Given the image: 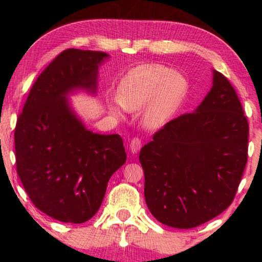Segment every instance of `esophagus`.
<instances>
[{
  "mask_svg": "<svg viewBox=\"0 0 262 262\" xmlns=\"http://www.w3.org/2000/svg\"><path fill=\"white\" fill-rule=\"evenodd\" d=\"M142 147V143H141V140L139 137H134L130 141V144H129V150L132 151V154H137L140 151V149Z\"/></svg>",
  "mask_w": 262,
  "mask_h": 262,
  "instance_id": "34e87169",
  "label": "esophagus"
}]
</instances>
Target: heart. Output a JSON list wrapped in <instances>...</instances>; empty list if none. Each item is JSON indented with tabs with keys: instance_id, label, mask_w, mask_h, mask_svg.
Wrapping results in <instances>:
<instances>
[{
	"instance_id": "heart-1",
	"label": "heart",
	"mask_w": 262,
	"mask_h": 262,
	"mask_svg": "<svg viewBox=\"0 0 262 262\" xmlns=\"http://www.w3.org/2000/svg\"><path fill=\"white\" fill-rule=\"evenodd\" d=\"M188 91V82L183 74L165 66L150 63L132 69L120 83L117 99L123 110L137 111L144 106L141 120L144 127L157 129L176 114ZM111 112L121 117L117 106Z\"/></svg>"
}]
</instances>
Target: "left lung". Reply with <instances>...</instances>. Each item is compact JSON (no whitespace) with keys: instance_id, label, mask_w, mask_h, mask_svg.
Instances as JSON below:
<instances>
[{"instance_id":"1","label":"left lung","mask_w":262,"mask_h":262,"mask_svg":"<svg viewBox=\"0 0 262 262\" xmlns=\"http://www.w3.org/2000/svg\"><path fill=\"white\" fill-rule=\"evenodd\" d=\"M212 86L192 113L155 133L140 151L152 216L177 229L199 227L231 205L247 163L248 122L231 83Z\"/></svg>"}]
</instances>
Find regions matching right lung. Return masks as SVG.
I'll return each mask as SVG.
<instances>
[{
  "mask_svg": "<svg viewBox=\"0 0 262 262\" xmlns=\"http://www.w3.org/2000/svg\"><path fill=\"white\" fill-rule=\"evenodd\" d=\"M108 57L62 52L39 75L16 123V167L25 192L39 210L64 223L90 220L126 163L121 136L86 129L67 98L78 89L96 94L98 68Z\"/></svg>",
  "mask_w": 262,
  "mask_h": 262,
  "instance_id": "obj_1",
  "label": "right lung"
}]
</instances>
